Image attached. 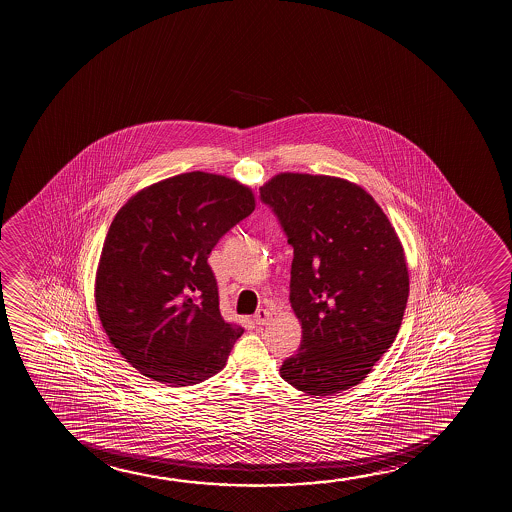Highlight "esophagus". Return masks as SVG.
Segmentation results:
<instances>
[{"label": "esophagus", "mask_w": 512, "mask_h": 512, "mask_svg": "<svg viewBox=\"0 0 512 512\" xmlns=\"http://www.w3.org/2000/svg\"><path fill=\"white\" fill-rule=\"evenodd\" d=\"M271 318H273V311L271 309H259L255 316H253V320L257 325H267V323L271 322Z\"/></svg>", "instance_id": "1"}]
</instances>
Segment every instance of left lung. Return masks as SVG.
Returning a JSON list of instances; mask_svg holds the SVG:
<instances>
[{
    "label": "left lung",
    "mask_w": 512,
    "mask_h": 512,
    "mask_svg": "<svg viewBox=\"0 0 512 512\" xmlns=\"http://www.w3.org/2000/svg\"><path fill=\"white\" fill-rule=\"evenodd\" d=\"M294 246L290 304L301 348L281 378L308 395L362 383L406 311V253L374 197L344 178L280 173L260 187Z\"/></svg>",
    "instance_id": "obj_1"
}]
</instances>
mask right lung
Segmentation results:
<instances>
[{"label": "right lung", "instance_id": "1", "mask_svg": "<svg viewBox=\"0 0 512 512\" xmlns=\"http://www.w3.org/2000/svg\"><path fill=\"white\" fill-rule=\"evenodd\" d=\"M253 210L250 187L192 171L148 185L117 211L94 297L110 343L143 376L190 386L224 369L245 329L220 315L208 255Z\"/></svg>", "mask_w": 512, "mask_h": 512}]
</instances>
